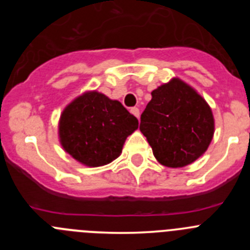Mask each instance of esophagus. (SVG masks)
Segmentation results:
<instances>
[{"instance_id": "34e87169", "label": "esophagus", "mask_w": 250, "mask_h": 250, "mask_svg": "<svg viewBox=\"0 0 250 250\" xmlns=\"http://www.w3.org/2000/svg\"><path fill=\"white\" fill-rule=\"evenodd\" d=\"M130 112H131L132 115H135L138 119H139V116H140V110H139L138 107H131V109H130Z\"/></svg>"}]
</instances>
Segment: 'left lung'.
Instances as JSON below:
<instances>
[{"label": "left lung", "mask_w": 250, "mask_h": 250, "mask_svg": "<svg viewBox=\"0 0 250 250\" xmlns=\"http://www.w3.org/2000/svg\"><path fill=\"white\" fill-rule=\"evenodd\" d=\"M140 118L160 164L183 167L207 151L214 134V119L207 101L179 79L159 86Z\"/></svg>", "instance_id": "8db88e82"}]
</instances>
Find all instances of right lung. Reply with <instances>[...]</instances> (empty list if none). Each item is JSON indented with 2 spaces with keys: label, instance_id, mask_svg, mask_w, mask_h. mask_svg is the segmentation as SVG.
<instances>
[{
  "label": "right lung",
  "instance_id": "1",
  "mask_svg": "<svg viewBox=\"0 0 250 250\" xmlns=\"http://www.w3.org/2000/svg\"><path fill=\"white\" fill-rule=\"evenodd\" d=\"M138 126V119L121 103L100 92H86L63 110L60 141L81 164L101 167L120 155L126 138Z\"/></svg>",
  "mask_w": 250,
  "mask_h": 250
}]
</instances>
